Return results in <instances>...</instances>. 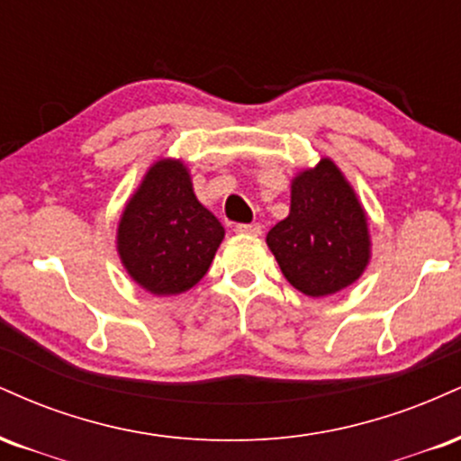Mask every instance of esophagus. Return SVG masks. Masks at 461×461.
<instances>
[{
    "mask_svg": "<svg viewBox=\"0 0 461 461\" xmlns=\"http://www.w3.org/2000/svg\"><path fill=\"white\" fill-rule=\"evenodd\" d=\"M237 235H252V237H258L263 232L261 224H240L235 229Z\"/></svg>",
    "mask_w": 461,
    "mask_h": 461,
    "instance_id": "1",
    "label": "esophagus"
}]
</instances>
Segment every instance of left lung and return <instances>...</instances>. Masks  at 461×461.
<instances>
[{
    "instance_id": "left-lung-1",
    "label": "left lung",
    "mask_w": 461,
    "mask_h": 461,
    "mask_svg": "<svg viewBox=\"0 0 461 461\" xmlns=\"http://www.w3.org/2000/svg\"><path fill=\"white\" fill-rule=\"evenodd\" d=\"M267 248L291 286L308 297L348 289L371 261L369 218L330 157L291 178V209L267 232Z\"/></svg>"
}]
</instances>
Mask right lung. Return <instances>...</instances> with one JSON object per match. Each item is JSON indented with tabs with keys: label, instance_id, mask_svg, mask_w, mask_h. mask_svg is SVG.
Segmentation results:
<instances>
[{
	"label": "right lung",
	"instance_id": "right-lung-1",
	"mask_svg": "<svg viewBox=\"0 0 461 461\" xmlns=\"http://www.w3.org/2000/svg\"><path fill=\"white\" fill-rule=\"evenodd\" d=\"M224 226L194 194L183 159L161 157L124 204L116 250L135 285L157 297L178 295L207 274Z\"/></svg>",
	"mask_w": 461,
	"mask_h": 461
}]
</instances>
